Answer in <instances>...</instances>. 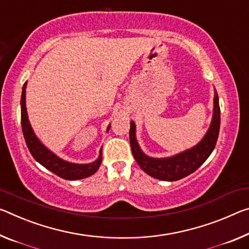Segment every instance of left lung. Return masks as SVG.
<instances>
[{"label":"left lung","mask_w":249,"mask_h":249,"mask_svg":"<svg viewBox=\"0 0 249 249\" xmlns=\"http://www.w3.org/2000/svg\"><path fill=\"white\" fill-rule=\"evenodd\" d=\"M219 126L220 108L218 95L216 93L214 98V115H213L211 127L200 143L176 156L168 159H152L141 151L135 139V124L131 122L129 142H131L133 156L141 168L152 177L168 181L181 179L194 173L210 157L218 139Z\"/></svg>","instance_id":"8db88e82"}]
</instances>
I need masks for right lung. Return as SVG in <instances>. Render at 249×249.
I'll return each instance as SVG.
<instances>
[{
	"label": "right lung",
	"instance_id": "obj_1",
	"mask_svg": "<svg viewBox=\"0 0 249 249\" xmlns=\"http://www.w3.org/2000/svg\"><path fill=\"white\" fill-rule=\"evenodd\" d=\"M25 89L26 83L24 86H23L21 97V124L23 135H24L25 139V143L27 145V148H29L30 153L32 154V156L45 168H47L49 171L54 173L55 175L60 176L64 179L75 180L85 178V177L93 175L94 173L97 171L102 163V151L98 160L94 161V163L88 165H78L69 163V161L58 159L57 156H55L53 153H51L49 149H46L44 146L39 143L36 136L34 135L32 127H31L30 125L29 118H27L25 107Z\"/></svg>",
	"mask_w": 249,
	"mask_h": 249
}]
</instances>
